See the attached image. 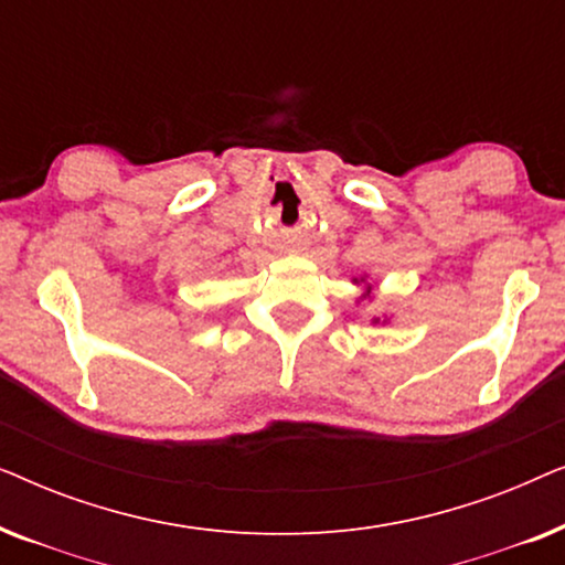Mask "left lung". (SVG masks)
<instances>
[{
    "label": "left lung",
    "instance_id": "1",
    "mask_svg": "<svg viewBox=\"0 0 565 565\" xmlns=\"http://www.w3.org/2000/svg\"><path fill=\"white\" fill-rule=\"evenodd\" d=\"M365 296H370V290H367V292H365ZM365 296H362V298H365ZM375 321H377V319H375Z\"/></svg>",
    "mask_w": 565,
    "mask_h": 565
}]
</instances>
